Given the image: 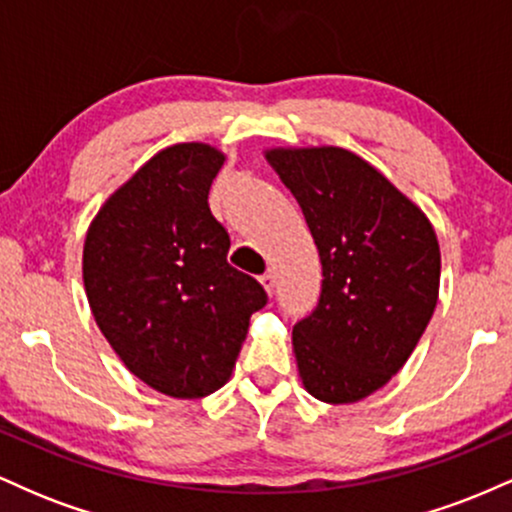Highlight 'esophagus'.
Here are the masks:
<instances>
[{
  "label": "esophagus",
  "instance_id": "1",
  "mask_svg": "<svg viewBox=\"0 0 512 512\" xmlns=\"http://www.w3.org/2000/svg\"><path fill=\"white\" fill-rule=\"evenodd\" d=\"M260 281H262L264 291H267L269 296H274V289H276V276H274L272 272H267V274H262V276H260Z\"/></svg>",
  "mask_w": 512,
  "mask_h": 512
}]
</instances>
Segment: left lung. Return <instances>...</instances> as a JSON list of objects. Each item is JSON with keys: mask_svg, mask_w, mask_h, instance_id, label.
<instances>
[{"mask_svg": "<svg viewBox=\"0 0 512 512\" xmlns=\"http://www.w3.org/2000/svg\"><path fill=\"white\" fill-rule=\"evenodd\" d=\"M320 252L317 305L293 325L305 390L349 404L380 390L419 344L438 303L440 248L416 204L346 149L267 154Z\"/></svg>", "mask_w": 512, "mask_h": 512, "instance_id": "8db88e82", "label": "left lung"}]
</instances>
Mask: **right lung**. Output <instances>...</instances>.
I'll use <instances>...</instances> for the list:
<instances>
[{"label":"right lung","mask_w":512,"mask_h":512,"mask_svg":"<svg viewBox=\"0 0 512 512\" xmlns=\"http://www.w3.org/2000/svg\"><path fill=\"white\" fill-rule=\"evenodd\" d=\"M223 156L207 144L161 151L88 228L84 286L122 363L163 395L207 397L231 378L267 291L226 260L231 236L209 209Z\"/></svg>","instance_id":"1"}]
</instances>
